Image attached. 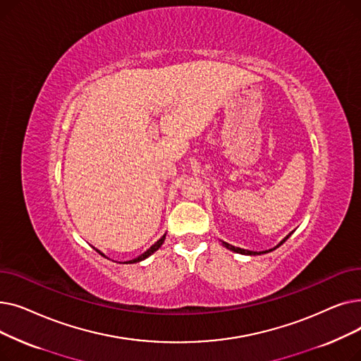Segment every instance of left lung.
<instances>
[{"label": "left lung", "mask_w": 361, "mask_h": 361, "mask_svg": "<svg viewBox=\"0 0 361 361\" xmlns=\"http://www.w3.org/2000/svg\"><path fill=\"white\" fill-rule=\"evenodd\" d=\"M293 233H290L286 238H283L278 245H275L274 249H269V250H264V252H252V250H244V249H240V247H235V245H231V244H228V243H225V241H222V245H225L226 249L228 250H231V252H235V253H240V255H249V256H256V255H264V253H269V252H272V250H275V249H278L281 244H283L287 241V238L291 235Z\"/></svg>", "instance_id": "obj_1"}]
</instances>
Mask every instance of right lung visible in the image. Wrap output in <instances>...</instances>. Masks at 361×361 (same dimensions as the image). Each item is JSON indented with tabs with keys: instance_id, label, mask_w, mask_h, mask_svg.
<instances>
[{
	"instance_id": "obj_1",
	"label": "right lung",
	"mask_w": 361,
	"mask_h": 361,
	"mask_svg": "<svg viewBox=\"0 0 361 361\" xmlns=\"http://www.w3.org/2000/svg\"><path fill=\"white\" fill-rule=\"evenodd\" d=\"M164 240H165V235H162L154 245H152V247L150 249H147L143 255H140L139 257H136V259H133V260H128V262H124V263H137V262H142V260H145L146 257H149L150 255H154L159 247H161V245H162V243H164ZM99 255H102V256H105L104 253H101L99 250H97Z\"/></svg>"
}]
</instances>
